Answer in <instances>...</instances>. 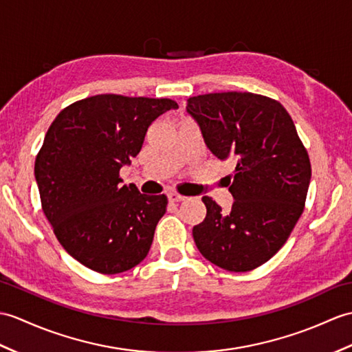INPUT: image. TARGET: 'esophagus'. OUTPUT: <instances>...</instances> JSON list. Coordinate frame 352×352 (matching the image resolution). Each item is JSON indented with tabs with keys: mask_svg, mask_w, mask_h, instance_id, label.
Listing matches in <instances>:
<instances>
[{
	"mask_svg": "<svg viewBox=\"0 0 352 352\" xmlns=\"http://www.w3.org/2000/svg\"><path fill=\"white\" fill-rule=\"evenodd\" d=\"M184 198H186V196L179 195V193H177V192H169V193H168L169 202H179V201H184Z\"/></svg>",
	"mask_w": 352,
	"mask_h": 352,
	"instance_id": "1",
	"label": "esophagus"
}]
</instances>
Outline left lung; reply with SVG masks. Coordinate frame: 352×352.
<instances>
[{"instance_id": "8db88e82", "label": "left lung", "mask_w": 352, "mask_h": 352, "mask_svg": "<svg viewBox=\"0 0 352 352\" xmlns=\"http://www.w3.org/2000/svg\"><path fill=\"white\" fill-rule=\"evenodd\" d=\"M210 151L235 160L230 214L210 196L193 226L202 256L228 272H250L287 243L305 210L312 175L306 146L283 106L253 93H210L187 100Z\"/></svg>"}]
</instances>
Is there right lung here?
<instances>
[{
  "label": "right lung",
  "instance_id": "right-lung-1",
  "mask_svg": "<svg viewBox=\"0 0 352 352\" xmlns=\"http://www.w3.org/2000/svg\"><path fill=\"white\" fill-rule=\"evenodd\" d=\"M177 108L170 99L97 94L49 126L34 165L42 210L65 252L93 272H127L148 253L168 198L121 186L120 169L153 121Z\"/></svg>",
  "mask_w": 352,
  "mask_h": 352
}]
</instances>
